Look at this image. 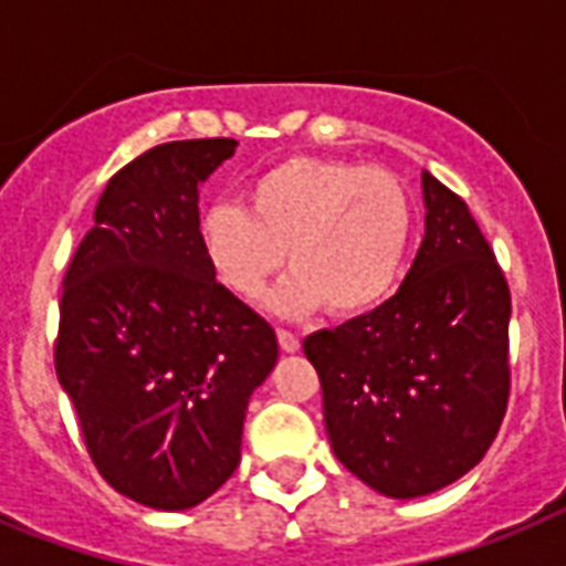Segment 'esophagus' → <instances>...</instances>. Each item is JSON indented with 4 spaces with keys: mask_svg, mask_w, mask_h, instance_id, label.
Listing matches in <instances>:
<instances>
[{
    "mask_svg": "<svg viewBox=\"0 0 566 566\" xmlns=\"http://www.w3.org/2000/svg\"><path fill=\"white\" fill-rule=\"evenodd\" d=\"M279 346H282L284 353H296L300 349V337L287 332V328H279Z\"/></svg>",
    "mask_w": 566,
    "mask_h": 566,
    "instance_id": "esophagus-1",
    "label": "esophagus"
}]
</instances>
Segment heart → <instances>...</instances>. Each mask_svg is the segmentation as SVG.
<instances>
[{
    "mask_svg": "<svg viewBox=\"0 0 566 566\" xmlns=\"http://www.w3.org/2000/svg\"><path fill=\"white\" fill-rule=\"evenodd\" d=\"M413 240V202L394 172L337 158L293 155L249 181L243 208L213 205L199 243L217 282L255 302L282 273L273 296L282 314L323 302L337 317H361L394 293Z\"/></svg>",
    "mask_w": 566,
    "mask_h": 566,
    "instance_id": "1",
    "label": "heart"
}]
</instances>
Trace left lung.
Listing matches in <instances>:
<instances>
[{
  "label": "left lung",
  "mask_w": 566,
  "mask_h": 566,
  "mask_svg": "<svg viewBox=\"0 0 566 566\" xmlns=\"http://www.w3.org/2000/svg\"><path fill=\"white\" fill-rule=\"evenodd\" d=\"M426 238L376 311L305 337L337 461L373 491L413 500L470 473L511 390V291L458 193L422 172Z\"/></svg>",
  "instance_id": "8db88e82"
}]
</instances>
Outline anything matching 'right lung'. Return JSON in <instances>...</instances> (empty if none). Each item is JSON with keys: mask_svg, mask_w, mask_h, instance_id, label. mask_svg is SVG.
Masks as SVG:
<instances>
[{"mask_svg": "<svg viewBox=\"0 0 566 566\" xmlns=\"http://www.w3.org/2000/svg\"><path fill=\"white\" fill-rule=\"evenodd\" d=\"M234 146L137 155L64 275L57 381L102 479L149 509H193L226 484L249 396L279 358L273 326L213 279L199 243V185Z\"/></svg>", "mask_w": 566, "mask_h": 566, "instance_id": "right-lung-1", "label": "right lung"}]
</instances>
